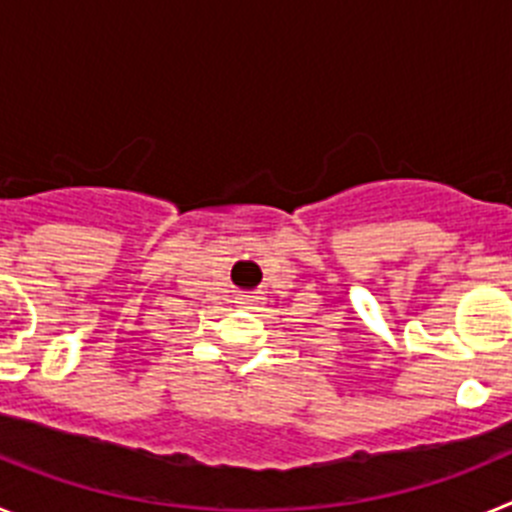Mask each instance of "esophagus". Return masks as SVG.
Returning <instances> with one entry per match:
<instances>
[{"label": "esophagus", "instance_id": "esophagus-1", "mask_svg": "<svg viewBox=\"0 0 512 512\" xmlns=\"http://www.w3.org/2000/svg\"><path fill=\"white\" fill-rule=\"evenodd\" d=\"M238 302H241L243 307H248V305H256V302H261V297L259 295H241L238 297Z\"/></svg>", "mask_w": 512, "mask_h": 512}]
</instances>
